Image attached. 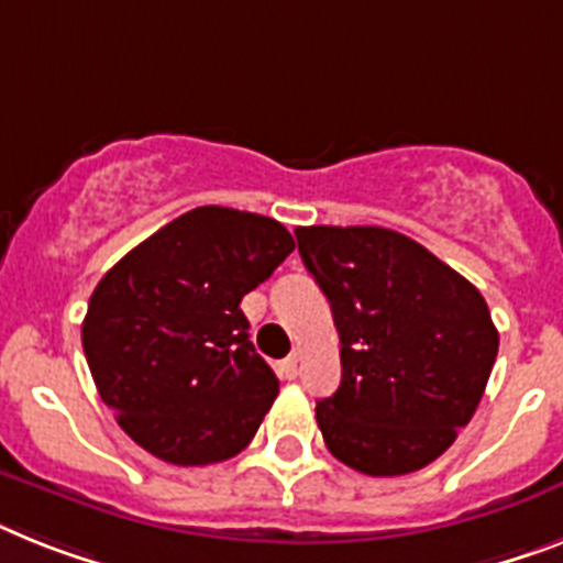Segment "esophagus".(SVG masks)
I'll return each instance as SVG.
<instances>
[{
  "label": "esophagus",
  "instance_id": "1",
  "mask_svg": "<svg viewBox=\"0 0 563 563\" xmlns=\"http://www.w3.org/2000/svg\"><path fill=\"white\" fill-rule=\"evenodd\" d=\"M276 371L282 379H296V376H299V356L292 354V356H287V360H282L278 362Z\"/></svg>",
  "mask_w": 563,
  "mask_h": 563
}]
</instances>
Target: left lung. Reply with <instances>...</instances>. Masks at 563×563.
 Wrapping results in <instances>:
<instances>
[{"mask_svg":"<svg viewBox=\"0 0 563 563\" xmlns=\"http://www.w3.org/2000/svg\"><path fill=\"white\" fill-rule=\"evenodd\" d=\"M296 241L342 342V383L316 402L324 445L371 477L429 466L489 383L498 328L486 299L385 227H299Z\"/></svg>","mask_w":563,"mask_h":563,"instance_id":"1","label":"left lung"}]
</instances>
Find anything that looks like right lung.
Masks as SVG:
<instances>
[{
	"mask_svg": "<svg viewBox=\"0 0 563 563\" xmlns=\"http://www.w3.org/2000/svg\"><path fill=\"white\" fill-rule=\"evenodd\" d=\"M273 218L198 207L125 253L95 287L82 351L120 429L175 466L239 454L278 394L241 299L292 253Z\"/></svg>",
	"mask_w": 563,
	"mask_h": 563,
	"instance_id": "right-lung-1",
	"label": "right lung"
}]
</instances>
